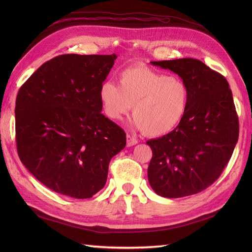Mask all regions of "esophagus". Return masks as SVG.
Instances as JSON below:
<instances>
[{
	"label": "esophagus",
	"instance_id": "esophagus-1",
	"mask_svg": "<svg viewBox=\"0 0 252 252\" xmlns=\"http://www.w3.org/2000/svg\"><path fill=\"white\" fill-rule=\"evenodd\" d=\"M126 144H127V147H131V146H133V145L138 144V140H136L135 138H133V136L127 134V136H126Z\"/></svg>",
	"mask_w": 252,
	"mask_h": 252
}]
</instances>
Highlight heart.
I'll list each match as a JSON object with an SVG mask.
<instances>
[{
  "instance_id": "heart-1",
  "label": "heart",
  "mask_w": 252,
  "mask_h": 252,
  "mask_svg": "<svg viewBox=\"0 0 252 252\" xmlns=\"http://www.w3.org/2000/svg\"><path fill=\"white\" fill-rule=\"evenodd\" d=\"M98 97L105 116L119 122L133 106V128L149 136L171 132L187 112L190 91L187 84L145 66H132L120 74V86L101 84Z\"/></svg>"
}]
</instances>
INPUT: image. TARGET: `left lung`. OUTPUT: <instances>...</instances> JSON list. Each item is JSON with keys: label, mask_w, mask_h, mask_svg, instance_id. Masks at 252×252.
<instances>
[{"label": "left lung", "mask_w": 252, "mask_h": 252, "mask_svg": "<svg viewBox=\"0 0 252 252\" xmlns=\"http://www.w3.org/2000/svg\"><path fill=\"white\" fill-rule=\"evenodd\" d=\"M150 64L178 74L187 84L190 100L184 119L174 130L147 141L152 150L149 184L164 197L201 192L218 180L239 139V119L229 84L195 59Z\"/></svg>", "instance_id": "obj_1"}]
</instances>
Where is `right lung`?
Listing matches in <instances>:
<instances>
[{
    "label": "right lung",
    "mask_w": 252,
    "mask_h": 252,
    "mask_svg": "<svg viewBox=\"0 0 252 252\" xmlns=\"http://www.w3.org/2000/svg\"><path fill=\"white\" fill-rule=\"evenodd\" d=\"M117 58L114 53L59 56L19 90L18 154L52 191L89 199L105 186L110 159L126 146L124 130L101 113L98 97Z\"/></svg>",
    "instance_id": "obj_1"
}]
</instances>
